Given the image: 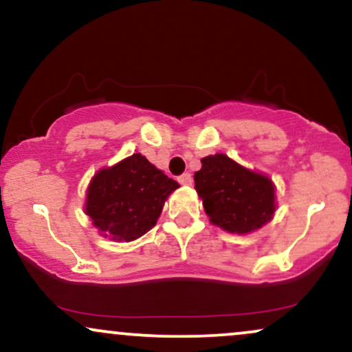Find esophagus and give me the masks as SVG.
I'll return each instance as SVG.
<instances>
[{
    "label": "esophagus",
    "instance_id": "1",
    "mask_svg": "<svg viewBox=\"0 0 352 352\" xmlns=\"http://www.w3.org/2000/svg\"><path fill=\"white\" fill-rule=\"evenodd\" d=\"M179 182L182 185H192V175L190 173H184V175L179 177Z\"/></svg>",
    "mask_w": 352,
    "mask_h": 352
}]
</instances>
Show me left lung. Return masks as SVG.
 <instances>
[{"label":"left lung","mask_w":352,"mask_h":352,"mask_svg":"<svg viewBox=\"0 0 352 352\" xmlns=\"http://www.w3.org/2000/svg\"><path fill=\"white\" fill-rule=\"evenodd\" d=\"M193 180L210 221L230 233L254 232L268 223L276 210L273 182L225 153L204 157Z\"/></svg>","instance_id":"obj_1"}]
</instances>
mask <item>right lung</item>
Returning a JSON list of instances; mask_svg holds the SVG:
<instances>
[{"label": "right lung", "mask_w": 352, "mask_h": 352, "mask_svg": "<svg viewBox=\"0 0 352 352\" xmlns=\"http://www.w3.org/2000/svg\"><path fill=\"white\" fill-rule=\"evenodd\" d=\"M179 187L144 155L134 153L92 177L86 213L100 235L132 241L157 223L167 197Z\"/></svg>", "instance_id": "1"}]
</instances>
